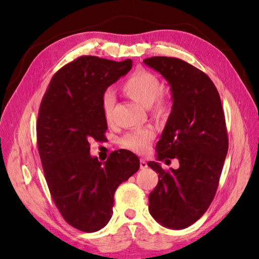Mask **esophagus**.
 Wrapping results in <instances>:
<instances>
[{
	"instance_id": "obj_1",
	"label": "esophagus",
	"mask_w": 259,
	"mask_h": 259,
	"mask_svg": "<svg viewBox=\"0 0 259 259\" xmlns=\"http://www.w3.org/2000/svg\"><path fill=\"white\" fill-rule=\"evenodd\" d=\"M146 168H148L147 161L145 159H140V169H146Z\"/></svg>"
}]
</instances>
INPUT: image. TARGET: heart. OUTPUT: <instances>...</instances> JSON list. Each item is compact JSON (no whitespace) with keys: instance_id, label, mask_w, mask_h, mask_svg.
Wrapping results in <instances>:
<instances>
[{"instance_id":"1","label":"heart","mask_w":259,"mask_h":259,"mask_svg":"<svg viewBox=\"0 0 259 259\" xmlns=\"http://www.w3.org/2000/svg\"><path fill=\"white\" fill-rule=\"evenodd\" d=\"M121 90L126 97L145 108H151L152 113L157 118L166 115L168 111V102L160 96L161 84L156 75L145 70H138L130 74L121 85ZM114 106V96L111 91H106L102 95L101 107L104 118L111 119L112 109ZM155 138V131L152 128H144L135 133L125 135L121 144L126 149L138 153H145L150 147Z\"/></svg>"}]
</instances>
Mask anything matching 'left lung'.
I'll use <instances>...</instances> for the list:
<instances>
[{"mask_svg":"<svg viewBox=\"0 0 259 259\" xmlns=\"http://www.w3.org/2000/svg\"><path fill=\"white\" fill-rule=\"evenodd\" d=\"M144 62L167 80L172 98L157 160L179 161L178 169L168 171L157 161L148 162L159 177L149 195V212L164 227L184 229L206 212L218 188L228 151L221 97L206 73L183 60L152 57Z\"/></svg>","mask_w":259,"mask_h":259,"instance_id":"obj_1","label":"left lung"}]
</instances>
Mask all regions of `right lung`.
Returning <instances> with one entry per match:
<instances>
[{
	"mask_svg": "<svg viewBox=\"0 0 259 259\" xmlns=\"http://www.w3.org/2000/svg\"><path fill=\"white\" fill-rule=\"evenodd\" d=\"M131 68L130 59H75L52 76L38 110L37 149L49 190L64 221L84 233L106 226L118 186L140 167L125 149L103 163L90 155V140H103L108 129L102 95Z\"/></svg>",
	"mask_w": 259,
	"mask_h": 259,
	"instance_id": "right-lung-1",
	"label": "right lung"
}]
</instances>
